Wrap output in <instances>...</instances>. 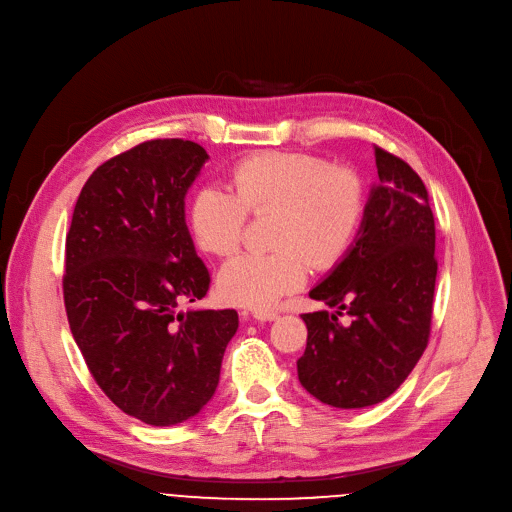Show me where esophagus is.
<instances>
[{
	"instance_id": "34e87169",
	"label": "esophagus",
	"mask_w": 512,
	"mask_h": 512,
	"mask_svg": "<svg viewBox=\"0 0 512 512\" xmlns=\"http://www.w3.org/2000/svg\"><path fill=\"white\" fill-rule=\"evenodd\" d=\"M252 316L260 322H273L279 318V312L275 310H252Z\"/></svg>"
}]
</instances>
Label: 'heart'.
<instances>
[{
  "label": "heart",
  "mask_w": 512,
  "mask_h": 512,
  "mask_svg": "<svg viewBox=\"0 0 512 512\" xmlns=\"http://www.w3.org/2000/svg\"><path fill=\"white\" fill-rule=\"evenodd\" d=\"M366 202V184L353 167L310 153H258L235 165L233 192L202 186L194 194L190 229L204 252L225 256L242 242L248 213H275L277 250L237 254L217 277L225 302L264 310L304 287L310 262L330 268L347 256Z\"/></svg>",
  "instance_id": "heart-1"
}]
</instances>
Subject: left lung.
I'll return each mask as SVG.
<instances>
[{"label":"left lung","mask_w":512,"mask_h":512,"mask_svg":"<svg viewBox=\"0 0 512 512\" xmlns=\"http://www.w3.org/2000/svg\"><path fill=\"white\" fill-rule=\"evenodd\" d=\"M378 184L347 256L310 291L347 310L304 314L308 343L297 359L302 386L320 403L362 409L390 397L422 357L432 324L438 262L428 190L403 159L374 148ZM341 314V312H337Z\"/></svg>","instance_id":"obj_1"}]
</instances>
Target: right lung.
<instances>
[{
  "label": "right lung",
  "instance_id": "1",
  "mask_svg": "<svg viewBox=\"0 0 512 512\" xmlns=\"http://www.w3.org/2000/svg\"><path fill=\"white\" fill-rule=\"evenodd\" d=\"M208 161L182 138L148 140L95 169L66 237L64 302L103 393L148 426H177L213 399L235 310H188L210 275L186 225Z\"/></svg>",
  "mask_w": 512,
  "mask_h": 512
}]
</instances>
